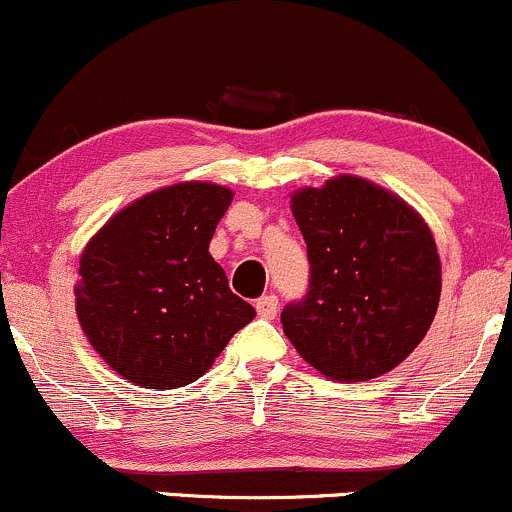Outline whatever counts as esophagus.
I'll return each mask as SVG.
<instances>
[{
  "instance_id": "obj_1",
  "label": "esophagus",
  "mask_w": 512,
  "mask_h": 512,
  "mask_svg": "<svg viewBox=\"0 0 512 512\" xmlns=\"http://www.w3.org/2000/svg\"><path fill=\"white\" fill-rule=\"evenodd\" d=\"M256 313L261 315V318H266V320H273L276 318V313H278V298L276 295H261V298L256 300Z\"/></svg>"
}]
</instances>
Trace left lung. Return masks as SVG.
Segmentation results:
<instances>
[{
    "label": "left lung",
    "mask_w": 512,
    "mask_h": 512,
    "mask_svg": "<svg viewBox=\"0 0 512 512\" xmlns=\"http://www.w3.org/2000/svg\"><path fill=\"white\" fill-rule=\"evenodd\" d=\"M310 286L283 333L335 382H365L407 360L434 323L441 261L426 221L397 194L340 175L291 197Z\"/></svg>",
    "instance_id": "obj_1"
}]
</instances>
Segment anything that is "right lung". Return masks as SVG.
<instances>
[{
    "instance_id": "1",
    "label": "right lung",
    "mask_w": 512,
    "mask_h": 512,
    "mask_svg": "<svg viewBox=\"0 0 512 512\" xmlns=\"http://www.w3.org/2000/svg\"><path fill=\"white\" fill-rule=\"evenodd\" d=\"M231 199L221 184H172L120 209L88 241L76 315L120 377L145 389L184 387L254 320L209 254Z\"/></svg>"
}]
</instances>
